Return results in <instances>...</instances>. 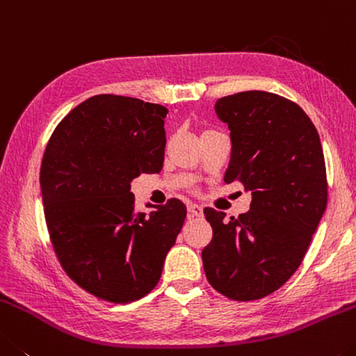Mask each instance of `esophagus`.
Segmentation results:
<instances>
[{
    "label": "esophagus",
    "instance_id": "obj_1",
    "mask_svg": "<svg viewBox=\"0 0 356 356\" xmlns=\"http://www.w3.org/2000/svg\"><path fill=\"white\" fill-rule=\"evenodd\" d=\"M188 211L191 216H195V218H202L203 216V208L199 205H189L188 207Z\"/></svg>",
    "mask_w": 356,
    "mask_h": 356
}]
</instances>
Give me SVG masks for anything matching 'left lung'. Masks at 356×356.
Listing matches in <instances>:
<instances>
[{"label":"left lung","mask_w":356,"mask_h":356,"mask_svg":"<svg viewBox=\"0 0 356 356\" xmlns=\"http://www.w3.org/2000/svg\"><path fill=\"white\" fill-rule=\"evenodd\" d=\"M232 159L224 181L250 191L248 213L205 208L213 238L202 250L208 282L235 301L276 292L298 270L328 202L322 143L298 104L268 91L218 99Z\"/></svg>","instance_id":"obj_1"}]
</instances>
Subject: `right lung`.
I'll return each mask as SVG.
<instances>
[{
	"instance_id": "obj_1",
	"label": "right lung",
	"mask_w": 356,
	"mask_h": 356,
	"mask_svg": "<svg viewBox=\"0 0 356 356\" xmlns=\"http://www.w3.org/2000/svg\"><path fill=\"white\" fill-rule=\"evenodd\" d=\"M167 108L97 95L56 126L40 164L51 246L86 292L115 305L143 298L159 282L186 218L181 200L137 213L131 181L164 164Z\"/></svg>"
}]
</instances>
